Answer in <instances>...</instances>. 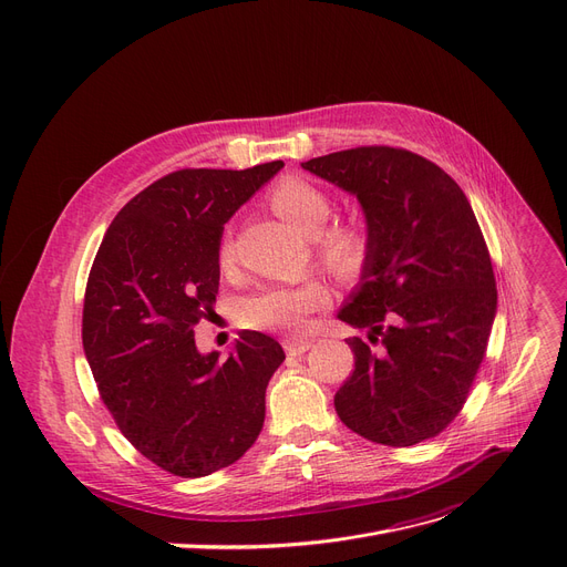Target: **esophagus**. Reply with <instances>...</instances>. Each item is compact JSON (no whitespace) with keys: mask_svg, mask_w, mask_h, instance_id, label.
<instances>
[{"mask_svg":"<svg viewBox=\"0 0 567 567\" xmlns=\"http://www.w3.org/2000/svg\"><path fill=\"white\" fill-rule=\"evenodd\" d=\"M282 347H285V351L289 355H301V353H306L312 347V340H308V338H287L282 342Z\"/></svg>","mask_w":567,"mask_h":567,"instance_id":"34e87169","label":"esophagus"}]
</instances>
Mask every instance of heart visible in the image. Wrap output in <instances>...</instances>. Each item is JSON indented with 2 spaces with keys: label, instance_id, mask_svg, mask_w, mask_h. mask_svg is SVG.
Returning a JSON list of instances; mask_svg holds the SVG:
<instances>
[{
  "label": "heart",
  "instance_id": "b5f03b06",
  "mask_svg": "<svg viewBox=\"0 0 567 567\" xmlns=\"http://www.w3.org/2000/svg\"><path fill=\"white\" fill-rule=\"evenodd\" d=\"M271 206L296 229L315 236L321 261L338 276H351L363 266L370 250V234L355 220H336L326 225L333 214V199L321 186L303 176H282L268 193ZM218 259H231V234H223ZM329 291L315 278L264 285L246 296L238 315L248 329L301 333L312 310L326 303Z\"/></svg>",
  "mask_w": 567,
  "mask_h": 567
}]
</instances>
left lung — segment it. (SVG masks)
<instances>
[{"instance_id": "8db88e82", "label": "left lung", "mask_w": 567, "mask_h": 567, "mask_svg": "<svg viewBox=\"0 0 567 567\" xmlns=\"http://www.w3.org/2000/svg\"><path fill=\"white\" fill-rule=\"evenodd\" d=\"M359 197L370 234L363 280L340 319L353 372L336 393L340 421L368 441L413 445L462 411L496 315L492 257L455 178L400 146H355L303 163Z\"/></svg>"}]
</instances>
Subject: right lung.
I'll use <instances>...</instances> for the list:
<instances>
[{
	"label": "right lung",
	"mask_w": 567,
	"mask_h": 567,
	"mask_svg": "<svg viewBox=\"0 0 567 567\" xmlns=\"http://www.w3.org/2000/svg\"><path fill=\"white\" fill-rule=\"evenodd\" d=\"M282 167H186L137 193L107 227L82 308L84 355L116 427L182 478L220 471L257 441L282 347L244 331L223 361L195 323L214 312L223 225Z\"/></svg>",
	"instance_id": "right-lung-1"
}]
</instances>
